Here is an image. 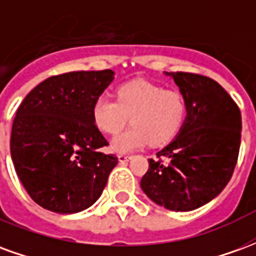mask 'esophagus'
Listing matches in <instances>:
<instances>
[{
  "label": "esophagus",
  "instance_id": "34e87169",
  "mask_svg": "<svg viewBox=\"0 0 256 256\" xmlns=\"http://www.w3.org/2000/svg\"><path fill=\"white\" fill-rule=\"evenodd\" d=\"M128 159H130V156L128 155H118V160H119V163H126V162H128Z\"/></svg>",
  "mask_w": 256,
  "mask_h": 256
}]
</instances>
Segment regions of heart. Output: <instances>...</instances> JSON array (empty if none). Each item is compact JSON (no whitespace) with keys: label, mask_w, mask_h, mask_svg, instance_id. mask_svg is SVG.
<instances>
[{"label":"heart","mask_w":256,"mask_h":256,"mask_svg":"<svg viewBox=\"0 0 256 256\" xmlns=\"http://www.w3.org/2000/svg\"><path fill=\"white\" fill-rule=\"evenodd\" d=\"M188 115L186 100L181 93L166 90L148 80H132L119 86L116 100L101 96L92 106V119L100 132L115 134L128 116L132 128L115 136L111 150L126 154L144 146L170 142L181 132Z\"/></svg>","instance_id":"1"}]
</instances>
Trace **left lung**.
<instances>
[{
	"mask_svg": "<svg viewBox=\"0 0 256 256\" xmlns=\"http://www.w3.org/2000/svg\"><path fill=\"white\" fill-rule=\"evenodd\" d=\"M164 74L185 97L188 115L177 137L156 154L158 159H150L140 185L164 208L192 211L216 198L232 178L242 141V114L214 79Z\"/></svg>",
	"mask_w": 256,
	"mask_h": 256,
	"instance_id": "1",
	"label": "left lung"
}]
</instances>
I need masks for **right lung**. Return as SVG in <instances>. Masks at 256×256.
I'll use <instances>...</instances> for the list:
<instances>
[{"mask_svg":"<svg viewBox=\"0 0 256 256\" xmlns=\"http://www.w3.org/2000/svg\"><path fill=\"white\" fill-rule=\"evenodd\" d=\"M112 70L45 79L26 96L10 134V156L30 198L58 214L89 208L118 164L92 119V106L114 80Z\"/></svg>","mask_w":256,"mask_h":256,"instance_id":"obj_1","label":"right lung"}]
</instances>
